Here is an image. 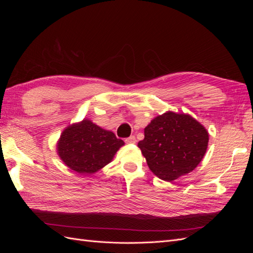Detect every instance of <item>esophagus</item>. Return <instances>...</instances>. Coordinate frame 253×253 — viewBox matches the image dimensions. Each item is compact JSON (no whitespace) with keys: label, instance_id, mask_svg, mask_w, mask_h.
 I'll list each match as a JSON object with an SVG mask.
<instances>
[{"label":"esophagus","instance_id":"esophagus-1","mask_svg":"<svg viewBox=\"0 0 253 253\" xmlns=\"http://www.w3.org/2000/svg\"><path fill=\"white\" fill-rule=\"evenodd\" d=\"M126 143H135L136 142V137L135 136H129L125 140Z\"/></svg>","mask_w":253,"mask_h":253}]
</instances>
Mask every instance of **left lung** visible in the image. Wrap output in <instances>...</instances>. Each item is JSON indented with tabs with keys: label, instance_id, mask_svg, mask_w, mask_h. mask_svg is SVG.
I'll use <instances>...</instances> for the list:
<instances>
[{
	"label": "left lung",
	"instance_id": "8db88e82",
	"mask_svg": "<svg viewBox=\"0 0 253 253\" xmlns=\"http://www.w3.org/2000/svg\"><path fill=\"white\" fill-rule=\"evenodd\" d=\"M209 134L188 114L167 112L144 128L138 148L158 178L173 181L192 172L208 148Z\"/></svg>",
	"mask_w": 253,
	"mask_h": 253
}]
</instances>
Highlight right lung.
<instances>
[{
    "mask_svg": "<svg viewBox=\"0 0 253 253\" xmlns=\"http://www.w3.org/2000/svg\"><path fill=\"white\" fill-rule=\"evenodd\" d=\"M124 144L113 132L83 119L64 129L58 140L57 152L70 169L89 175L110 164Z\"/></svg>",
    "mask_w": 253,
    "mask_h": 253,
    "instance_id": "add662e5",
    "label": "right lung"
}]
</instances>
